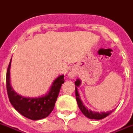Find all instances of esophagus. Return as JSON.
<instances>
[{
  "label": "esophagus",
  "mask_w": 133,
  "mask_h": 133,
  "mask_svg": "<svg viewBox=\"0 0 133 133\" xmlns=\"http://www.w3.org/2000/svg\"><path fill=\"white\" fill-rule=\"evenodd\" d=\"M69 77L71 78H74L75 76H76V73H75V72H74V71H70V73H69L68 74Z\"/></svg>",
  "instance_id": "34e87169"
}]
</instances>
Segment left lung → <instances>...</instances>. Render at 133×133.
<instances>
[{
    "label": "left lung",
    "instance_id": "left-lung-1",
    "mask_svg": "<svg viewBox=\"0 0 133 133\" xmlns=\"http://www.w3.org/2000/svg\"><path fill=\"white\" fill-rule=\"evenodd\" d=\"M80 85H81V81L77 79L76 81V82H75V85H76V87H75V94H76V101H77L78 106L80 110L81 111L82 113H83L86 117L91 119H101L104 118V117H106L109 115H110V114L114 111V110H112L111 111H107L106 112V113L105 112L98 113V112H94L87 109V108L85 107V106L83 105V102H82V101L81 100V98H80L79 94H78V93L77 87H78Z\"/></svg>",
    "mask_w": 133,
    "mask_h": 133
}]
</instances>
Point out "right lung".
<instances>
[{
    "label": "right lung",
    "instance_id": "1",
    "mask_svg": "<svg viewBox=\"0 0 133 133\" xmlns=\"http://www.w3.org/2000/svg\"><path fill=\"white\" fill-rule=\"evenodd\" d=\"M10 63L6 75V85L9 99L16 111L24 117L33 120H38L48 117L53 110L59 96L61 85L64 83V75L57 78L49 92L44 96L39 98H25L17 94L10 85Z\"/></svg>",
    "mask_w": 133,
    "mask_h": 133
}]
</instances>
